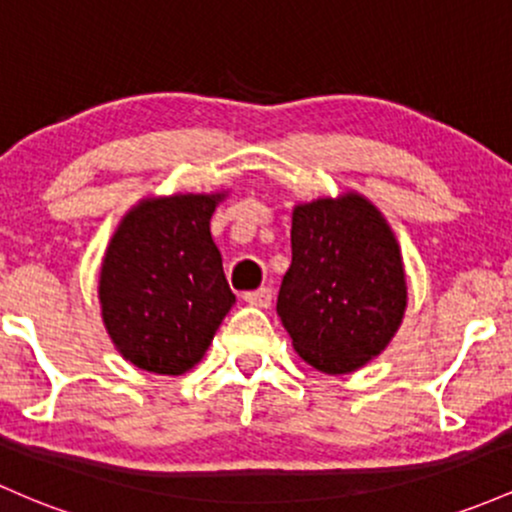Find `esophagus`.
I'll list each match as a JSON object with an SVG mask.
<instances>
[{"label":"esophagus","mask_w":512,"mask_h":512,"mask_svg":"<svg viewBox=\"0 0 512 512\" xmlns=\"http://www.w3.org/2000/svg\"><path fill=\"white\" fill-rule=\"evenodd\" d=\"M243 299L250 303V306L267 308L269 303H272V289H269V286H260V289H255V291H245Z\"/></svg>","instance_id":"obj_1"}]
</instances>
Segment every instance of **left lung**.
<instances>
[{
	"mask_svg": "<svg viewBox=\"0 0 512 512\" xmlns=\"http://www.w3.org/2000/svg\"><path fill=\"white\" fill-rule=\"evenodd\" d=\"M403 311L398 243L364 196L296 206L277 313L308 364L325 374L355 372L389 345Z\"/></svg>",
	"mask_w": 512,
	"mask_h": 512,
	"instance_id": "obj_1",
	"label": "left lung"
}]
</instances>
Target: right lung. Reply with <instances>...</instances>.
Segmentation results:
<instances>
[{"instance_id": "right-lung-1", "label": "right lung", "mask_w": 512, "mask_h": 512, "mask_svg": "<svg viewBox=\"0 0 512 512\" xmlns=\"http://www.w3.org/2000/svg\"><path fill=\"white\" fill-rule=\"evenodd\" d=\"M223 194L145 199L121 221L99 279L104 325L138 369L184 374L235 303L209 221Z\"/></svg>"}]
</instances>
